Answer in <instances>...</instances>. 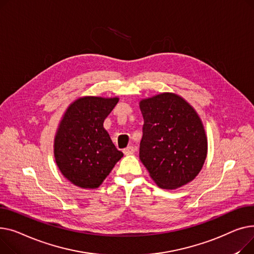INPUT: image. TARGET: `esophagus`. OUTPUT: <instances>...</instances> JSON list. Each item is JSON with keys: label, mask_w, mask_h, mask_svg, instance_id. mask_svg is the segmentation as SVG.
<instances>
[{"label": "esophagus", "mask_w": 254, "mask_h": 254, "mask_svg": "<svg viewBox=\"0 0 254 254\" xmlns=\"http://www.w3.org/2000/svg\"><path fill=\"white\" fill-rule=\"evenodd\" d=\"M123 153H124L125 155H131V154L134 153V147H133L132 145H129V146H127L126 148H124Z\"/></svg>", "instance_id": "34e87169"}]
</instances>
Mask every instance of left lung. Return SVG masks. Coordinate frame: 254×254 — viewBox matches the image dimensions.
Masks as SVG:
<instances>
[{
	"mask_svg": "<svg viewBox=\"0 0 254 254\" xmlns=\"http://www.w3.org/2000/svg\"><path fill=\"white\" fill-rule=\"evenodd\" d=\"M139 158L153 181L174 190L191 182L207 156V137L196 111L180 95L161 93L141 99Z\"/></svg>",
	"mask_w": 254,
	"mask_h": 254,
	"instance_id": "obj_1",
	"label": "left lung"
}]
</instances>
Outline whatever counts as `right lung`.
<instances>
[{
  "label": "right lung",
  "instance_id": "right-lung-1",
  "mask_svg": "<svg viewBox=\"0 0 254 254\" xmlns=\"http://www.w3.org/2000/svg\"><path fill=\"white\" fill-rule=\"evenodd\" d=\"M119 98L85 96L74 100L59 123L54 157L63 175L72 185L96 189L123 157L103 122Z\"/></svg>",
  "mask_w": 254,
  "mask_h": 254
}]
</instances>
